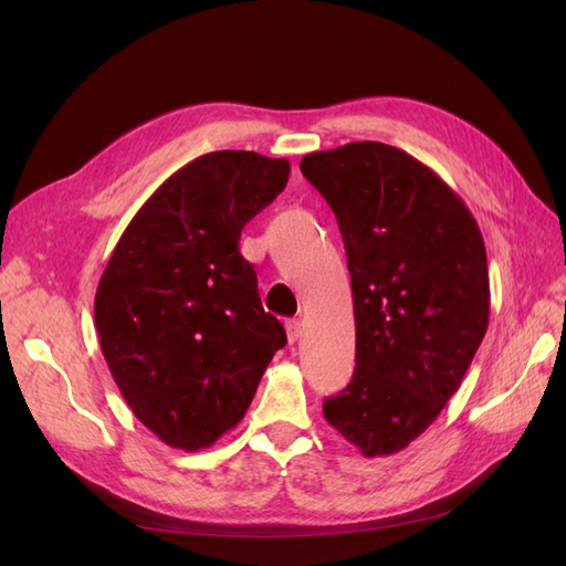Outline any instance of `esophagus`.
<instances>
[{
    "mask_svg": "<svg viewBox=\"0 0 566 566\" xmlns=\"http://www.w3.org/2000/svg\"><path fill=\"white\" fill-rule=\"evenodd\" d=\"M285 331H287L290 342H297L302 337V323L297 318H290V321H285Z\"/></svg>",
    "mask_w": 566,
    "mask_h": 566,
    "instance_id": "1",
    "label": "esophagus"
}]
</instances>
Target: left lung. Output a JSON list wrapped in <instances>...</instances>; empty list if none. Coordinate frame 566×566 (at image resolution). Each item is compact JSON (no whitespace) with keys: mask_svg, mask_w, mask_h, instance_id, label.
I'll list each match as a JSON object with an SVG mask.
<instances>
[{"mask_svg":"<svg viewBox=\"0 0 566 566\" xmlns=\"http://www.w3.org/2000/svg\"><path fill=\"white\" fill-rule=\"evenodd\" d=\"M300 169L335 212L354 295L356 370L323 416L366 458L399 453L437 420L486 335L482 231L401 148L354 142Z\"/></svg>","mask_w":566,"mask_h":566,"instance_id":"left-lung-1","label":"left lung"}]
</instances>
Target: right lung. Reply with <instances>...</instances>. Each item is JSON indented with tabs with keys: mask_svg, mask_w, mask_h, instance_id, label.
Instances as JSON below:
<instances>
[{
	"mask_svg": "<svg viewBox=\"0 0 566 566\" xmlns=\"http://www.w3.org/2000/svg\"><path fill=\"white\" fill-rule=\"evenodd\" d=\"M287 177V160L252 150L184 165L134 214L98 281L101 352L134 416L167 447H212L285 347L238 241Z\"/></svg>",
	"mask_w": 566,
	"mask_h": 566,
	"instance_id": "add662e5",
	"label": "right lung"
}]
</instances>
